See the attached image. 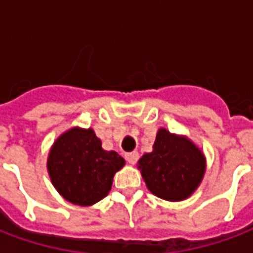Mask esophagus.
<instances>
[{"instance_id": "obj_1", "label": "esophagus", "mask_w": 253, "mask_h": 253, "mask_svg": "<svg viewBox=\"0 0 253 253\" xmlns=\"http://www.w3.org/2000/svg\"><path fill=\"white\" fill-rule=\"evenodd\" d=\"M138 159H139V154H138V152H131V153H127L126 154V160L128 164H137Z\"/></svg>"}]
</instances>
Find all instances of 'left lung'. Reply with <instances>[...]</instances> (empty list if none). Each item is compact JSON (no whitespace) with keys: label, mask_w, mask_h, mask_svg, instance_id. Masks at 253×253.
Segmentation results:
<instances>
[{"label":"left lung","mask_w":253,"mask_h":253,"mask_svg":"<svg viewBox=\"0 0 253 253\" xmlns=\"http://www.w3.org/2000/svg\"><path fill=\"white\" fill-rule=\"evenodd\" d=\"M146 186L165 201H183L196 190L205 175V157L190 139L161 128L153 152L138 161Z\"/></svg>","instance_id":"1"}]
</instances>
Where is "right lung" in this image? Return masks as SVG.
<instances>
[{
  "label": "right lung",
  "mask_w": 253,
  "mask_h": 253,
  "mask_svg": "<svg viewBox=\"0 0 253 253\" xmlns=\"http://www.w3.org/2000/svg\"><path fill=\"white\" fill-rule=\"evenodd\" d=\"M125 165L116 152L101 148L92 128H72L58 138L47 168L58 192L74 205L90 206L110 192L112 179Z\"/></svg>",
  "instance_id": "obj_1"
}]
</instances>
